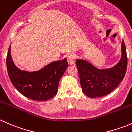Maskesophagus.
Listing matches in <instances>:
<instances>
[{
  "label": "esophagus",
  "instance_id": "obj_1",
  "mask_svg": "<svg viewBox=\"0 0 132 132\" xmlns=\"http://www.w3.org/2000/svg\"><path fill=\"white\" fill-rule=\"evenodd\" d=\"M67 60L70 65H75V64L76 57L73 54H70V55H68Z\"/></svg>",
  "mask_w": 132,
  "mask_h": 132
}]
</instances>
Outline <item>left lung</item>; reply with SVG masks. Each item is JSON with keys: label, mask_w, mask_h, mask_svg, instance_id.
<instances>
[{"label": "left lung", "mask_w": 132, "mask_h": 132, "mask_svg": "<svg viewBox=\"0 0 132 132\" xmlns=\"http://www.w3.org/2000/svg\"><path fill=\"white\" fill-rule=\"evenodd\" d=\"M127 55L124 41L121 43V57L113 67L98 69L84 59H77L76 66L83 93L90 98H99L111 93L123 80L127 68Z\"/></svg>", "instance_id": "8db88e82"}]
</instances>
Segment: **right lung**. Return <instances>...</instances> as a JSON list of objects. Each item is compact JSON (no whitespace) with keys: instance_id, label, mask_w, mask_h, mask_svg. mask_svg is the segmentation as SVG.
<instances>
[{"instance_id":"right-lung-1","label":"right lung","mask_w":132,"mask_h":132,"mask_svg":"<svg viewBox=\"0 0 132 132\" xmlns=\"http://www.w3.org/2000/svg\"><path fill=\"white\" fill-rule=\"evenodd\" d=\"M6 64L9 77L15 88L27 98L36 101L48 100L57 94L60 79L68 66L67 59L64 58L53 61L38 71L22 70L13 62L11 45Z\"/></svg>"}]
</instances>
